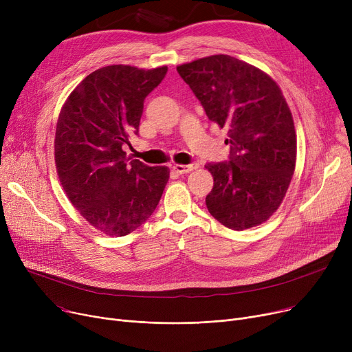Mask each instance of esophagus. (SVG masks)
Instances as JSON below:
<instances>
[{"label":"esophagus","instance_id":"34e87169","mask_svg":"<svg viewBox=\"0 0 352 352\" xmlns=\"http://www.w3.org/2000/svg\"><path fill=\"white\" fill-rule=\"evenodd\" d=\"M197 168H198L197 162H192V164H188V165H184V164H174L173 165V170L178 174H187V173H191Z\"/></svg>","mask_w":352,"mask_h":352}]
</instances>
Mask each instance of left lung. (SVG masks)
<instances>
[{
  "label": "left lung",
  "instance_id": "obj_1",
  "mask_svg": "<svg viewBox=\"0 0 352 352\" xmlns=\"http://www.w3.org/2000/svg\"><path fill=\"white\" fill-rule=\"evenodd\" d=\"M210 121L228 129L230 162L207 164L210 214L234 231L260 226L278 210L297 161V137L283 91L267 72L218 54L177 67Z\"/></svg>",
  "mask_w": 352,
  "mask_h": 352
}]
</instances>
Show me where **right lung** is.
<instances>
[{
	"mask_svg": "<svg viewBox=\"0 0 352 352\" xmlns=\"http://www.w3.org/2000/svg\"><path fill=\"white\" fill-rule=\"evenodd\" d=\"M166 68L107 65L87 76L65 100L55 129L61 186L87 223L124 236L151 217L170 178L168 166L128 161L124 145L138 134L144 100Z\"/></svg>",
	"mask_w": 352,
	"mask_h": 352,
	"instance_id": "obj_1",
	"label": "right lung"
}]
</instances>
